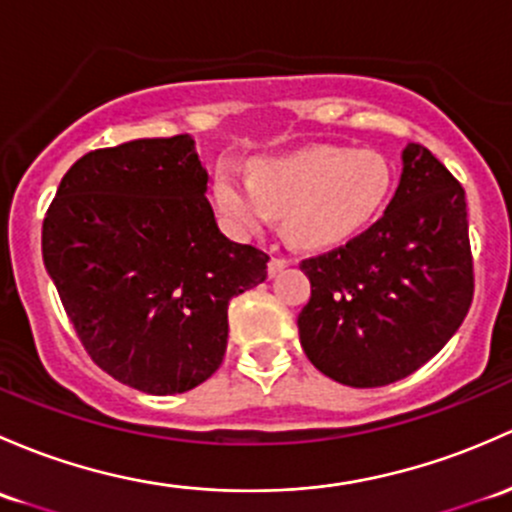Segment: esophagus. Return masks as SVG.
Returning a JSON list of instances; mask_svg holds the SVG:
<instances>
[{
  "label": "esophagus",
  "mask_w": 512,
  "mask_h": 512,
  "mask_svg": "<svg viewBox=\"0 0 512 512\" xmlns=\"http://www.w3.org/2000/svg\"><path fill=\"white\" fill-rule=\"evenodd\" d=\"M289 265H292V260H287V257H272L267 272H270V277H277V274H282Z\"/></svg>",
  "instance_id": "esophagus-1"
}]
</instances>
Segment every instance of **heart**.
Returning <instances> with one entry per match:
<instances>
[{
	"label": "heart",
	"mask_w": 512,
	"mask_h": 512,
	"mask_svg": "<svg viewBox=\"0 0 512 512\" xmlns=\"http://www.w3.org/2000/svg\"><path fill=\"white\" fill-rule=\"evenodd\" d=\"M395 171L373 149L316 144L265 157L242 176L230 161L215 169L213 198L240 233H260L284 213V233L299 247L343 245L363 233L390 201Z\"/></svg>",
	"instance_id": "obj_1"
}]
</instances>
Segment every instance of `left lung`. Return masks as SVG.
<instances>
[{"instance_id":"1","label":"left lung","mask_w":512,"mask_h":512,"mask_svg":"<svg viewBox=\"0 0 512 512\" xmlns=\"http://www.w3.org/2000/svg\"><path fill=\"white\" fill-rule=\"evenodd\" d=\"M311 299L297 326L306 358L351 387L407 378L446 346L473 299L466 193L422 144L402 152L383 218L301 262Z\"/></svg>"}]
</instances>
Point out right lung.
<instances>
[{
	"label": "right lung",
	"mask_w": 512,
	"mask_h": 512,
	"mask_svg": "<svg viewBox=\"0 0 512 512\" xmlns=\"http://www.w3.org/2000/svg\"><path fill=\"white\" fill-rule=\"evenodd\" d=\"M191 134L80 157L43 220V265L90 358L149 395L208 380L228 346L230 299L270 257L220 233Z\"/></svg>",
	"instance_id": "1"
}]
</instances>
